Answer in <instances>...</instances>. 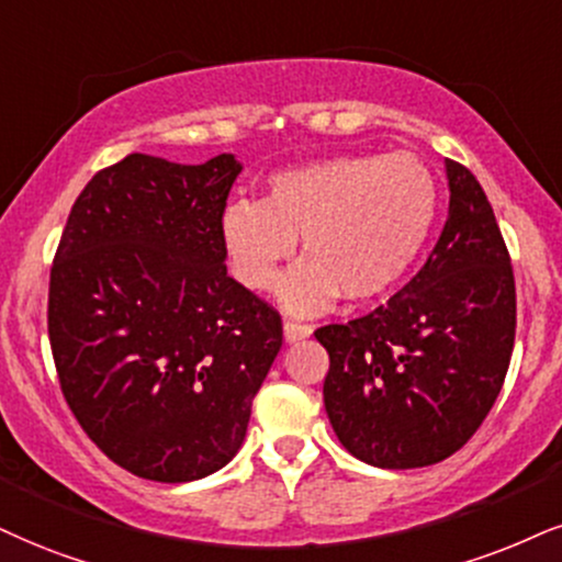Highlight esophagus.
I'll list each match as a JSON object with an SVG mask.
<instances>
[{"mask_svg": "<svg viewBox=\"0 0 562 562\" xmlns=\"http://www.w3.org/2000/svg\"><path fill=\"white\" fill-rule=\"evenodd\" d=\"M310 334H313V325L300 323V321H286V323H283V338H286L289 344L302 341V338H307Z\"/></svg>", "mask_w": 562, "mask_h": 562, "instance_id": "esophagus-1", "label": "esophagus"}]
</instances>
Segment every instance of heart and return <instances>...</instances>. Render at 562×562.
I'll list each match as a JSON object with an SVG mask.
<instances>
[{"label":"heart","instance_id":"b5f03b06","mask_svg":"<svg viewBox=\"0 0 562 562\" xmlns=\"http://www.w3.org/2000/svg\"><path fill=\"white\" fill-rule=\"evenodd\" d=\"M266 200L239 198L218 221L234 279L273 292L302 237L281 302L321 313L338 294L372 300L414 266L438 218V182L414 154H349L268 177Z\"/></svg>","mask_w":562,"mask_h":562}]
</instances>
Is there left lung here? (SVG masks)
<instances>
[{"label":"left lung","instance_id":"8db88e82","mask_svg":"<svg viewBox=\"0 0 562 562\" xmlns=\"http://www.w3.org/2000/svg\"><path fill=\"white\" fill-rule=\"evenodd\" d=\"M450 203L417 276L370 315L315 338L330 357L323 401L341 446L380 469L446 461L501 393L516 338V281L493 205L446 161Z\"/></svg>","mask_w":562,"mask_h":562}]
</instances>
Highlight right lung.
Returning <instances> with one entry per match:
<instances>
[{
	"instance_id": "right-lung-1",
	"label": "right lung",
	"mask_w": 562,
	"mask_h": 562,
	"mask_svg": "<svg viewBox=\"0 0 562 562\" xmlns=\"http://www.w3.org/2000/svg\"><path fill=\"white\" fill-rule=\"evenodd\" d=\"M239 171L232 154H130L86 184L54 255L59 387L88 438L143 480L226 467L281 349V315L226 276L218 221Z\"/></svg>"
}]
</instances>
